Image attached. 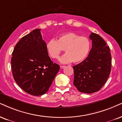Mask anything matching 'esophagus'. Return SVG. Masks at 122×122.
<instances>
[{"label":"esophagus","mask_w":122,"mask_h":122,"mask_svg":"<svg viewBox=\"0 0 122 122\" xmlns=\"http://www.w3.org/2000/svg\"><path fill=\"white\" fill-rule=\"evenodd\" d=\"M65 67V66H62V65L60 66V68L61 69H64Z\"/></svg>","instance_id":"1"}]
</instances>
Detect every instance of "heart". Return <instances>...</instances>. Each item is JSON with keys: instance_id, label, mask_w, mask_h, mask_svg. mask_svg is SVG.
<instances>
[{"instance_id": "obj_1", "label": "heart", "mask_w": 122, "mask_h": 122, "mask_svg": "<svg viewBox=\"0 0 122 122\" xmlns=\"http://www.w3.org/2000/svg\"><path fill=\"white\" fill-rule=\"evenodd\" d=\"M46 50L51 58L57 59L65 50L66 54L60 58L62 64L71 62L78 64L84 61L88 55L91 43L87 37L81 36L74 33L61 35L56 40L51 39L47 43Z\"/></svg>"}]
</instances>
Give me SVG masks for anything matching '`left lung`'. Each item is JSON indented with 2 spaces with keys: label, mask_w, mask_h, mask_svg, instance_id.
Returning <instances> with one entry per match:
<instances>
[{
  "label": "left lung",
  "mask_w": 122,
  "mask_h": 122,
  "mask_svg": "<svg viewBox=\"0 0 122 122\" xmlns=\"http://www.w3.org/2000/svg\"><path fill=\"white\" fill-rule=\"evenodd\" d=\"M92 46L84 61L73 66V84L79 92L92 93L100 90L108 79L112 68V56L109 46L100 35H89Z\"/></svg>",
  "instance_id": "obj_1"
}]
</instances>
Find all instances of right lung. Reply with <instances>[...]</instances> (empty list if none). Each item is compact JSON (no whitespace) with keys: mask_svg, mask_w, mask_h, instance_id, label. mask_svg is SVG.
<instances>
[{"mask_svg":"<svg viewBox=\"0 0 122 122\" xmlns=\"http://www.w3.org/2000/svg\"><path fill=\"white\" fill-rule=\"evenodd\" d=\"M41 29L22 37L12 52L11 68L13 78L25 92L33 96L47 93L60 66L53 63L46 50Z\"/></svg>","mask_w":122,"mask_h":122,"instance_id":"1","label":"right lung"}]
</instances>
